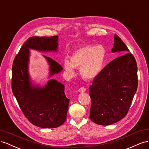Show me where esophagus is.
<instances>
[{"instance_id":"1","label":"esophagus","mask_w":149,"mask_h":149,"mask_svg":"<svg viewBox=\"0 0 149 149\" xmlns=\"http://www.w3.org/2000/svg\"><path fill=\"white\" fill-rule=\"evenodd\" d=\"M86 88L83 87H80V88L79 89V92H86Z\"/></svg>"}]
</instances>
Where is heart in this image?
<instances>
[{
  "mask_svg": "<svg viewBox=\"0 0 149 149\" xmlns=\"http://www.w3.org/2000/svg\"><path fill=\"white\" fill-rule=\"evenodd\" d=\"M106 50L102 45H85L75 50L69 58H65L63 66L70 77L75 74V67L80 68L82 77L86 79H93L102 69Z\"/></svg>",
  "mask_w": 149,
  "mask_h": 149,
  "instance_id": "b5f03b06",
  "label": "heart"
}]
</instances>
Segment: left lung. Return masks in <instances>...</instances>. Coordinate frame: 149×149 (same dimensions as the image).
Returning a JSON list of instances; mask_svg holds the SVG:
<instances>
[{
	"label": "left lung",
	"mask_w": 149,
	"mask_h": 149,
	"mask_svg": "<svg viewBox=\"0 0 149 149\" xmlns=\"http://www.w3.org/2000/svg\"><path fill=\"white\" fill-rule=\"evenodd\" d=\"M120 38L115 34L112 52L118 56L109 62L89 87L90 118L102 125L121 120L129 112L138 86L137 64Z\"/></svg>",
	"instance_id": "left-lung-1"
}]
</instances>
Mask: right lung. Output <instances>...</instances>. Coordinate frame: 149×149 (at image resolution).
I'll use <instances>...</instances> for the list:
<instances>
[{
  "label": "right lung",
  "mask_w": 149,
  "mask_h": 149,
  "mask_svg": "<svg viewBox=\"0 0 149 149\" xmlns=\"http://www.w3.org/2000/svg\"><path fill=\"white\" fill-rule=\"evenodd\" d=\"M58 36L31 37L21 47L12 64V91L25 117L42 128H56L65 122L70 99L61 82L49 80L44 87L33 86L28 73L29 49L57 51ZM50 65V76L58 74L62 67L54 59L44 56Z\"/></svg>",
  "instance_id": "add662e5"
}]
</instances>
